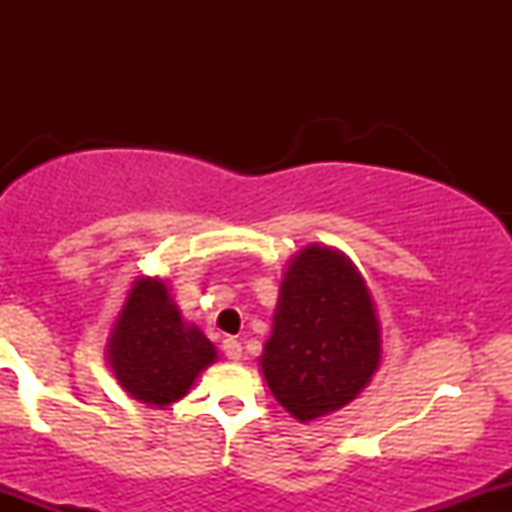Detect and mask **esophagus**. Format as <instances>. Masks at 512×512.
<instances>
[{"label": "esophagus", "instance_id": "esophagus-1", "mask_svg": "<svg viewBox=\"0 0 512 512\" xmlns=\"http://www.w3.org/2000/svg\"><path fill=\"white\" fill-rule=\"evenodd\" d=\"M223 352L230 361H240L242 359V344L237 342V339H225L223 342Z\"/></svg>", "mask_w": 512, "mask_h": 512}]
</instances>
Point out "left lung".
Returning <instances> with one entry per match:
<instances>
[{"mask_svg":"<svg viewBox=\"0 0 512 512\" xmlns=\"http://www.w3.org/2000/svg\"><path fill=\"white\" fill-rule=\"evenodd\" d=\"M260 369L277 404L309 423L337 414L381 364V324L359 267L342 250L312 245L289 260Z\"/></svg>","mask_w":512,"mask_h":512,"instance_id":"left-lung-1","label":"left lung"}]
</instances>
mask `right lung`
<instances>
[{
  "label": "right lung",
  "mask_w": 512,
  "mask_h": 512,
  "mask_svg": "<svg viewBox=\"0 0 512 512\" xmlns=\"http://www.w3.org/2000/svg\"><path fill=\"white\" fill-rule=\"evenodd\" d=\"M106 361L131 399L168 409L218 361V349L198 324L185 322L168 280L138 277L108 332Z\"/></svg>",
  "instance_id": "right-lung-1"
}]
</instances>
